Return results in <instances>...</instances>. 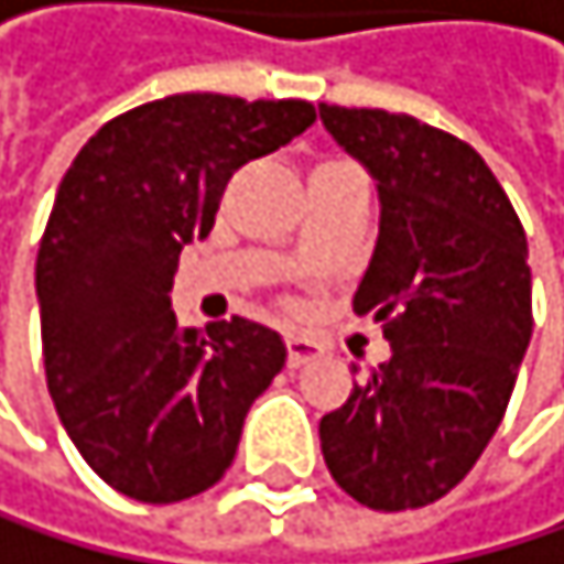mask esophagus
Masks as SVG:
<instances>
[{
    "instance_id": "obj_1",
    "label": "esophagus",
    "mask_w": 564,
    "mask_h": 564,
    "mask_svg": "<svg viewBox=\"0 0 564 564\" xmlns=\"http://www.w3.org/2000/svg\"><path fill=\"white\" fill-rule=\"evenodd\" d=\"M285 351H289V368H303L313 358L324 355V344H319L316 337H306V334H289L285 337Z\"/></svg>"
}]
</instances>
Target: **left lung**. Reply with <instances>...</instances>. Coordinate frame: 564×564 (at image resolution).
Instances as JSON below:
<instances>
[{"mask_svg": "<svg viewBox=\"0 0 564 564\" xmlns=\"http://www.w3.org/2000/svg\"><path fill=\"white\" fill-rule=\"evenodd\" d=\"M319 120L379 182V240L355 313H372L392 344L319 420V447L361 507L416 510L468 476L507 413L534 330L528 234L455 133L327 102Z\"/></svg>", "mask_w": 564, "mask_h": 564, "instance_id": "left-lung-1", "label": "left lung"}]
</instances>
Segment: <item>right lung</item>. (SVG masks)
<instances>
[{
	"instance_id": "obj_1",
	"label": "right lung",
	"mask_w": 564,
	"mask_h": 564,
	"mask_svg": "<svg viewBox=\"0 0 564 564\" xmlns=\"http://www.w3.org/2000/svg\"><path fill=\"white\" fill-rule=\"evenodd\" d=\"M313 120L306 99L164 96L99 127L61 178L36 251L47 389L78 455L130 500L220 482L282 372L275 330L245 316L182 330L169 292L234 172Z\"/></svg>"
}]
</instances>
